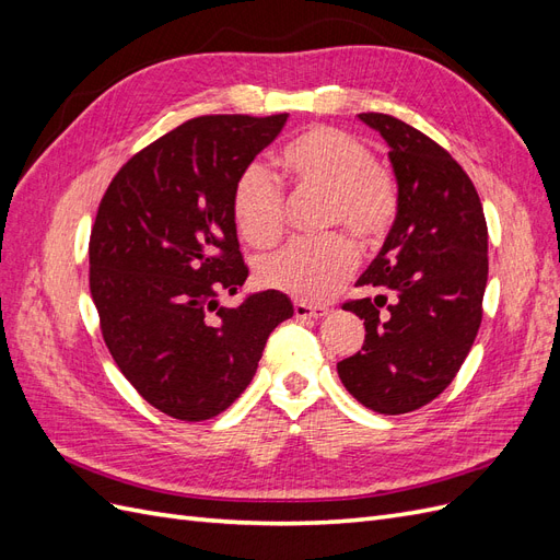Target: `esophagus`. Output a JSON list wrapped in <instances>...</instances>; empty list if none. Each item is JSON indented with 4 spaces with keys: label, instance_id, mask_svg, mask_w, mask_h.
Returning a JSON list of instances; mask_svg holds the SVG:
<instances>
[{
    "label": "esophagus",
    "instance_id": "34e87169",
    "mask_svg": "<svg viewBox=\"0 0 560 560\" xmlns=\"http://www.w3.org/2000/svg\"><path fill=\"white\" fill-rule=\"evenodd\" d=\"M327 313H329L327 306H313V303H306V301L294 303V315L299 319H319V317H325Z\"/></svg>",
    "mask_w": 560,
    "mask_h": 560
}]
</instances>
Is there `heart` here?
<instances>
[{
  "instance_id": "heart-1",
  "label": "heart",
  "mask_w": 560,
  "mask_h": 560,
  "mask_svg": "<svg viewBox=\"0 0 560 560\" xmlns=\"http://www.w3.org/2000/svg\"><path fill=\"white\" fill-rule=\"evenodd\" d=\"M278 163L296 184L327 194L325 226L346 229L362 245H376L393 226L399 194L374 151L338 128H311L287 142ZM233 222L254 247L276 243L284 224V196L278 179L261 163H249L235 179ZM358 264L354 245L341 233L315 241H292L257 261V280L299 301L329 299Z\"/></svg>"
}]
</instances>
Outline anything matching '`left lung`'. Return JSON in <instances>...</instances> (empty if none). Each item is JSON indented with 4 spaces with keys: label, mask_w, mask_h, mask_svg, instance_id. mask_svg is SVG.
I'll list each match as a JSON object with an SVG mask.
<instances>
[{
    "label": "left lung",
    "mask_w": 560,
    "mask_h": 560,
    "mask_svg": "<svg viewBox=\"0 0 560 560\" xmlns=\"http://www.w3.org/2000/svg\"><path fill=\"white\" fill-rule=\"evenodd\" d=\"M389 147L399 208L358 280L374 299L343 303L364 319V346L336 364L366 409L399 416L430 404L477 338L488 280V226L477 189L428 135L389 114H360Z\"/></svg>",
    "instance_id": "obj_1"
}]
</instances>
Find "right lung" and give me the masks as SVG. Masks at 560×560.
Wrapping results in <instances>:
<instances>
[{"label":"right lung","mask_w":560,"mask_h":560,"mask_svg":"<svg viewBox=\"0 0 560 560\" xmlns=\"http://www.w3.org/2000/svg\"><path fill=\"white\" fill-rule=\"evenodd\" d=\"M287 114L198 116L138 151L112 179L91 231V296L116 366L165 416L226 411L264 346L294 315L287 294L219 306L247 280L233 186Z\"/></svg>","instance_id":"1"}]
</instances>
